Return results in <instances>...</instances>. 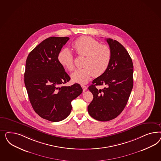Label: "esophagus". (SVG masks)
Masks as SVG:
<instances>
[{"label":"esophagus","mask_w":161,"mask_h":161,"mask_svg":"<svg viewBox=\"0 0 161 161\" xmlns=\"http://www.w3.org/2000/svg\"><path fill=\"white\" fill-rule=\"evenodd\" d=\"M81 87L83 88V92H85V91L87 89V86H86L84 85V84H81Z\"/></svg>","instance_id":"34e87169"}]
</instances>
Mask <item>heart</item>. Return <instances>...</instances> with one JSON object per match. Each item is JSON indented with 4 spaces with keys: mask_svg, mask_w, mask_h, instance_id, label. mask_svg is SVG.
<instances>
[{
    "mask_svg": "<svg viewBox=\"0 0 161 161\" xmlns=\"http://www.w3.org/2000/svg\"><path fill=\"white\" fill-rule=\"evenodd\" d=\"M73 47L79 56L84 57L83 68L75 70L71 75L74 82L85 84L93 75L99 77L107 70L112 55L108 46L100 44L92 37L81 36L74 42ZM58 60L68 71L73 70L74 55L69 49H61L58 54Z\"/></svg>",
    "mask_w": 161,
    "mask_h": 161,
    "instance_id": "obj_1",
    "label": "heart"
}]
</instances>
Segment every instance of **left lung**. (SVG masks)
<instances>
[{
	"label": "left lung",
	"instance_id": "1",
	"mask_svg": "<svg viewBox=\"0 0 161 161\" xmlns=\"http://www.w3.org/2000/svg\"><path fill=\"white\" fill-rule=\"evenodd\" d=\"M112 51V59L107 70L95 78L88 87L93 99L88 106L94 119L106 122L117 117L123 110L133 86V65L126 49L116 40L106 39ZM98 85H104L99 89Z\"/></svg>",
	"mask_w": 161,
	"mask_h": 161
}]
</instances>
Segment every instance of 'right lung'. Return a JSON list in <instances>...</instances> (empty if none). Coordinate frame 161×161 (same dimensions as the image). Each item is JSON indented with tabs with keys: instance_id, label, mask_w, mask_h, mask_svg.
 I'll return each mask as SVG.
<instances>
[{
	"instance_id": "1",
	"label": "right lung",
	"mask_w": 161,
	"mask_h": 161,
	"mask_svg": "<svg viewBox=\"0 0 161 161\" xmlns=\"http://www.w3.org/2000/svg\"><path fill=\"white\" fill-rule=\"evenodd\" d=\"M68 37H49L29 53L26 61L24 82L29 101L40 117L61 121L70 114L71 101L82 92L75 83L64 86L70 77L59 63L58 54Z\"/></svg>"
}]
</instances>
